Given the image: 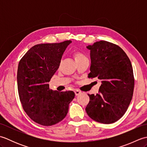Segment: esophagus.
<instances>
[{
    "instance_id": "obj_1",
    "label": "esophagus",
    "mask_w": 147,
    "mask_h": 147,
    "mask_svg": "<svg viewBox=\"0 0 147 147\" xmlns=\"http://www.w3.org/2000/svg\"><path fill=\"white\" fill-rule=\"evenodd\" d=\"M74 93H75V95L76 96L79 95L80 94H81V93H82V92H81L80 90H74Z\"/></svg>"
}]
</instances>
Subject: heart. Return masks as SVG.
I'll use <instances>...</instances> for the list:
<instances>
[{
	"label": "heart",
	"instance_id": "b5f03b06",
	"mask_svg": "<svg viewBox=\"0 0 147 147\" xmlns=\"http://www.w3.org/2000/svg\"><path fill=\"white\" fill-rule=\"evenodd\" d=\"M72 54H73L74 61L76 62V64L78 63V62L88 59L86 57V56L84 54L83 52L79 51H74L73 53H72Z\"/></svg>",
	"mask_w": 147,
	"mask_h": 147
}]
</instances>
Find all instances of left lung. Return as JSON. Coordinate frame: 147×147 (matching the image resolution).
<instances>
[{
    "label": "left lung",
    "mask_w": 147,
    "mask_h": 147,
    "mask_svg": "<svg viewBox=\"0 0 147 147\" xmlns=\"http://www.w3.org/2000/svg\"><path fill=\"white\" fill-rule=\"evenodd\" d=\"M86 47L91 58L88 78L100 80L102 85L96 95L88 94L86 112L98 123H114L125 114L133 97L131 63L123 50L112 43L102 40Z\"/></svg>",
    "instance_id": "1"
}]
</instances>
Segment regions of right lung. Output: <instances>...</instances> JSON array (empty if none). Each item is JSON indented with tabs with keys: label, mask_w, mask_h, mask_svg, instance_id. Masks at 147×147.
Returning a JSON list of instances; mask_svg holds the SVG:
<instances>
[{
	"label": "right lung",
	"mask_w": 147,
	"mask_h": 147,
	"mask_svg": "<svg viewBox=\"0 0 147 147\" xmlns=\"http://www.w3.org/2000/svg\"><path fill=\"white\" fill-rule=\"evenodd\" d=\"M71 42L34 45L19 62L17 82L22 106L33 121L42 126L54 125L63 119L75 96L73 91H53L49 84Z\"/></svg>",
	"instance_id": "obj_1"
}]
</instances>
